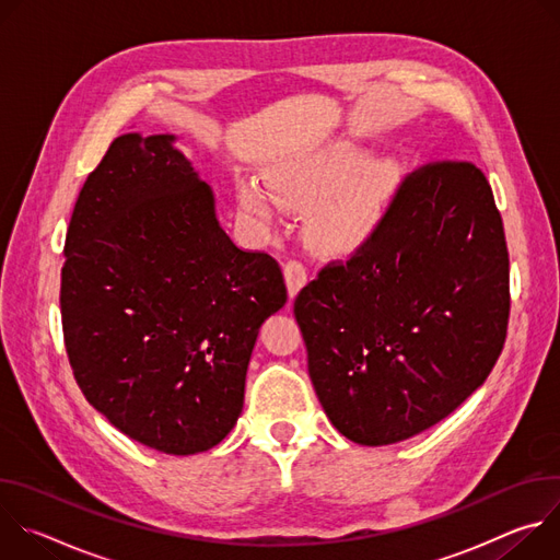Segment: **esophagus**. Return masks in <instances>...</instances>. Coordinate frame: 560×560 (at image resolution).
<instances>
[{"instance_id":"1","label":"esophagus","mask_w":560,"mask_h":560,"mask_svg":"<svg viewBox=\"0 0 560 560\" xmlns=\"http://www.w3.org/2000/svg\"><path fill=\"white\" fill-rule=\"evenodd\" d=\"M283 279H285V285H288V294L292 299L307 283V270L301 261L290 259V261L283 264Z\"/></svg>"}]
</instances>
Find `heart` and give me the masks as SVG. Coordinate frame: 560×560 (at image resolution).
<instances>
[{
  "mask_svg": "<svg viewBox=\"0 0 560 560\" xmlns=\"http://www.w3.org/2000/svg\"><path fill=\"white\" fill-rule=\"evenodd\" d=\"M354 143H332L268 175L270 188L290 206L307 208L310 242L326 253L359 246L381 219L396 186L392 159H370ZM238 203L261 219L277 214L275 199L255 182L238 184Z\"/></svg>",
  "mask_w": 560,
  "mask_h": 560,
  "instance_id": "obj_1",
  "label": "heart"
}]
</instances>
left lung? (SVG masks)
I'll list each match as a JSON object with an SVG mask.
<instances>
[{"label":"left lung","mask_w":560,"mask_h":560,"mask_svg":"<svg viewBox=\"0 0 560 560\" xmlns=\"http://www.w3.org/2000/svg\"><path fill=\"white\" fill-rule=\"evenodd\" d=\"M307 370L332 425L361 445L452 415L501 357L510 257L486 175L432 162L398 186L348 261L294 299Z\"/></svg>","instance_id":"left-lung-1"}]
</instances>
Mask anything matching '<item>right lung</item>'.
Instances as JSON below:
<instances>
[{
  "mask_svg": "<svg viewBox=\"0 0 560 560\" xmlns=\"http://www.w3.org/2000/svg\"><path fill=\"white\" fill-rule=\"evenodd\" d=\"M173 141L110 143L70 217L59 305L86 401L126 436L188 456L234 428L259 328L288 290L270 255L232 244Z\"/></svg>",
  "mask_w": 560,
  "mask_h": 560,
  "instance_id": "1",
  "label": "right lung"
}]
</instances>
